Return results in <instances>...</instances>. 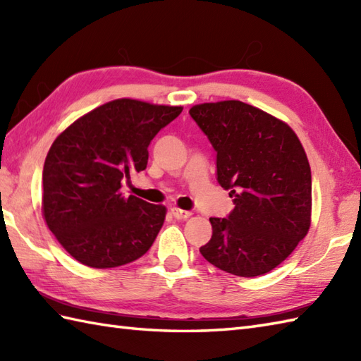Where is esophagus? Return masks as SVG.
<instances>
[{"label": "esophagus", "instance_id": "1", "mask_svg": "<svg viewBox=\"0 0 361 361\" xmlns=\"http://www.w3.org/2000/svg\"><path fill=\"white\" fill-rule=\"evenodd\" d=\"M171 211H172V216L176 220H186L188 217H190V214H192V212H189V211H183L180 208H172Z\"/></svg>", "mask_w": 361, "mask_h": 361}]
</instances>
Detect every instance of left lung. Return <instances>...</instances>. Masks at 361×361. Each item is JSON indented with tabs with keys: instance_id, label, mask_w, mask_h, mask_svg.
Returning <instances> with one entry per match:
<instances>
[{
	"instance_id": "left-lung-1",
	"label": "left lung",
	"mask_w": 361,
	"mask_h": 361,
	"mask_svg": "<svg viewBox=\"0 0 361 361\" xmlns=\"http://www.w3.org/2000/svg\"><path fill=\"white\" fill-rule=\"evenodd\" d=\"M217 152V181L235 204L211 217L212 237L200 248L214 267L242 278L283 262L310 228L309 159L286 122L240 101L189 110Z\"/></svg>"
}]
</instances>
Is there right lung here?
I'll return each mask as SVG.
<instances>
[{"label":"right lung","mask_w":361,"mask_h":361,"mask_svg":"<svg viewBox=\"0 0 361 361\" xmlns=\"http://www.w3.org/2000/svg\"><path fill=\"white\" fill-rule=\"evenodd\" d=\"M181 110L116 99L73 122L52 142L43 167V216L80 264L126 265L155 242L166 208L124 197L121 186L147 167L149 144Z\"/></svg>","instance_id":"1"}]
</instances>
